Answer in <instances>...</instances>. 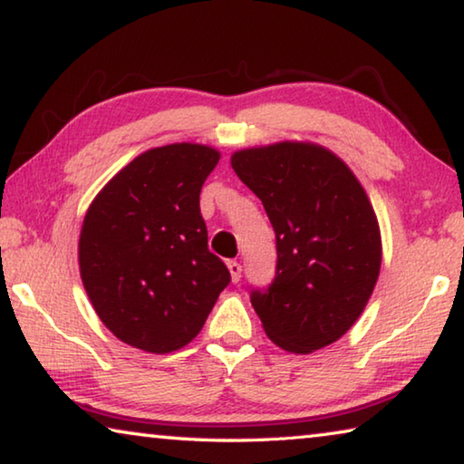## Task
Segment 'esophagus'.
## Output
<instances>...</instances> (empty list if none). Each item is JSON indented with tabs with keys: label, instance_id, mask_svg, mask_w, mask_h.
<instances>
[{
	"label": "esophagus",
	"instance_id": "1",
	"mask_svg": "<svg viewBox=\"0 0 464 464\" xmlns=\"http://www.w3.org/2000/svg\"><path fill=\"white\" fill-rule=\"evenodd\" d=\"M227 268H229V272H231V280L233 282H239V278H241V264L231 260V262H227Z\"/></svg>",
	"mask_w": 464,
	"mask_h": 464
}]
</instances>
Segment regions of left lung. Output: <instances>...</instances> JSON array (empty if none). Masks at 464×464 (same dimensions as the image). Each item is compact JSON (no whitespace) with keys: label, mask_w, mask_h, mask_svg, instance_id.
I'll return each mask as SVG.
<instances>
[{"label":"left lung","mask_w":464,"mask_h":464,"mask_svg":"<svg viewBox=\"0 0 464 464\" xmlns=\"http://www.w3.org/2000/svg\"><path fill=\"white\" fill-rule=\"evenodd\" d=\"M231 168L276 233V276L251 290L266 335L293 354L337 342L381 272V229L362 184L335 153L303 140L241 149Z\"/></svg>","instance_id":"obj_1"}]
</instances>
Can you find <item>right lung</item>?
Here are the masks:
<instances>
[{"label": "right lung", "mask_w": 464, "mask_h": 464, "mask_svg": "<svg viewBox=\"0 0 464 464\" xmlns=\"http://www.w3.org/2000/svg\"><path fill=\"white\" fill-rule=\"evenodd\" d=\"M221 160L208 145L171 143L135 157L85 213L80 274L121 342L151 354L190 343L231 282L210 254L200 215L204 179Z\"/></svg>", "instance_id": "add662e5"}]
</instances>
